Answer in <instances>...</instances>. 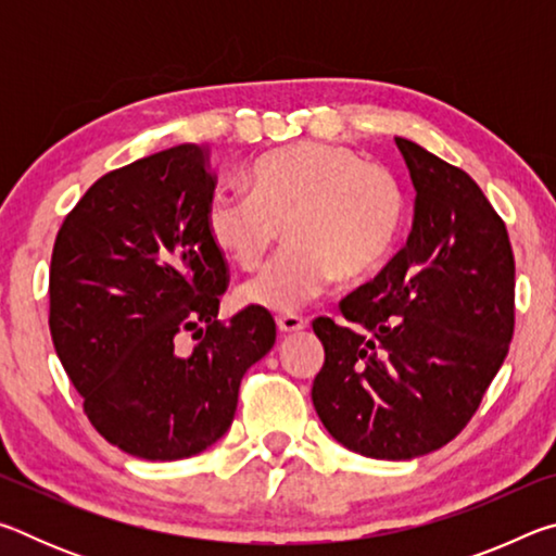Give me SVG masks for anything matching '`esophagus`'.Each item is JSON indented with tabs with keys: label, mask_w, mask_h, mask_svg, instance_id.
<instances>
[{
	"label": "esophagus",
	"mask_w": 556,
	"mask_h": 556,
	"mask_svg": "<svg viewBox=\"0 0 556 556\" xmlns=\"http://www.w3.org/2000/svg\"><path fill=\"white\" fill-rule=\"evenodd\" d=\"M306 326H308V321H306L304 316H296V314H281V316H277V328H279V333H285V336L296 333V331H304Z\"/></svg>",
	"instance_id": "34e87169"
}]
</instances>
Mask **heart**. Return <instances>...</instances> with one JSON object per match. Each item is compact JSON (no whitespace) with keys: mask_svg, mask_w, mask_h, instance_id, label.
<instances>
[{"mask_svg":"<svg viewBox=\"0 0 556 556\" xmlns=\"http://www.w3.org/2000/svg\"><path fill=\"white\" fill-rule=\"evenodd\" d=\"M402 220L400 178L351 147L324 142L262 156L250 191L220 188L208 205L211 240L242 269H257L287 228L289 248L238 291L242 304L269 312H294L338 275H370L388 260Z\"/></svg>","mask_w":556,"mask_h":556,"instance_id":"obj_1","label":"heart"}]
</instances>
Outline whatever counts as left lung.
Masks as SVG:
<instances>
[{
    "mask_svg": "<svg viewBox=\"0 0 556 556\" xmlns=\"http://www.w3.org/2000/svg\"><path fill=\"white\" fill-rule=\"evenodd\" d=\"M417 201L407 244L314 333L326 361L312 400L345 448L407 460L460 434L515 331L505 223L464 168L394 137Z\"/></svg>",
    "mask_w": 556,
    "mask_h": 556,
    "instance_id": "left-lung-1",
    "label": "left lung"
}]
</instances>
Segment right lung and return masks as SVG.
Listing matches in <instances>:
<instances>
[{
  "mask_svg": "<svg viewBox=\"0 0 556 556\" xmlns=\"http://www.w3.org/2000/svg\"><path fill=\"white\" fill-rule=\"evenodd\" d=\"M211 152L178 144L92 184L51 255V338L110 444L147 460L201 454L230 429L242 375L277 338L267 308L218 321L228 262L208 232ZM191 330L199 344L177 353Z\"/></svg>",
  "mask_w": 556,
  "mask_h": 556,
  "instance_id": "obj_1",
  "label": "right lung"
}]
</instances>
